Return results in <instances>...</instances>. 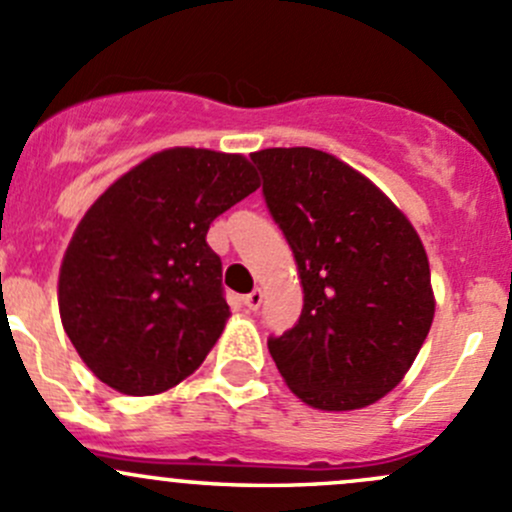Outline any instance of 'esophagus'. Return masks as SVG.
I'll list each match as a JSON object with an SVG mask.
<instances>
[{
    "label": "esophagus",
    "mask_w": 512,
    "mask_h": 512,
    "mask_svg": "<svg viewBox=\"0 0 512 512\" xmlns=\"http://www.w3.org/2000/svg\"><path fill=\"white\" fill-rule=\"evenodd\" d=\"M261 300H263V293L258 291V288H256V291H251L249 295H244V305H246V308H249V310H258V305H261Z\"/></svg>",
    "instance_id": "34e87169"
}]
</instances>
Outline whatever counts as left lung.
Listing matches in <instances>:
<instances>
[{
	"label": "left lung",
	"mask_w": 512,
	"mask_h": 512,
	"mask_svg": "<svg viewBox=\"0 0 512 512\" xmlns=\"http://www.w3.org/2000/svg\"><path fill=\"white\" fill-rule=\"evenodd\" d=\"M251 160L303 286L298 323L268 352L310 407H370L402 382L434 320L424 244L382 189L328 152L268 147Z\"/></svg>",
	"instance_id": "obj_1"
}]
</instances>
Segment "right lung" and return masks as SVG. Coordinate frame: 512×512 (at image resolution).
Instances as JSON below:
<instances>
[{"label": "right lung", "instance_id": "add662e5", "mask_svg": "<svg viewBox=\"0 0 512 512\" xmlns=\"http://www.w3.org/2000/svg\"><path fill=\"white\" fill-rule=\"evenodd\" d=\"M258 184L244 155L172 147L91 204L63 254L59 310L100 382L150 397L202 365L231 315L209 224Z\"/></svg>", "mask_w": 512, "mask_h": 512}]
</instances>
